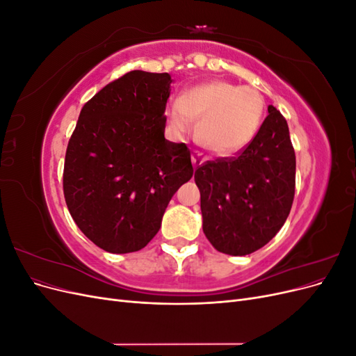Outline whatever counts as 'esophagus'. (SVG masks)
Instances as JSON below:
<instances>
[{
    "mask_svg": "<svg viewBox=\"0 0 356 356\" xmlns=\"http://www.w3.org/2000/svg\"><path fill=\"white\" fill-rule=\"evenodd\" d=\"M191 161H193V166L197 168V166H200V165L203 163L204 157H203L199 152H193V154H191Z\"/></svg>",
    "mask_w": 356,
    "mask_h": 356,
    "instance_id": "esophagus-1",
    "label": "esophagus"
}]
</instances>
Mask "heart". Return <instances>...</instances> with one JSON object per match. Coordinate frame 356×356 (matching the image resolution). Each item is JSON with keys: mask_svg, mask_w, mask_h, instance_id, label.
I'll use <instances>...</instances> for the list:
<instances>
[{"mask_svg": "<svg viewBox=\"0 0 356 356\" xmlns=\"http://www.w3.org/2000/svg\"><path fill=\"white\" fill-rule=\"evenodd\" d=\"M166 114L178 135L188 134L193 120H199V141L215 156L229 157L242 152L257 135L264 98L252 88L213 81L182 93L179 101L169 104Z\"/></svg>", "mask_w": 356, "mask_h": 356, "instance_id": "obj_1", "label": "heart"}]
</instances>
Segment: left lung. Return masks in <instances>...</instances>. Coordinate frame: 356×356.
Wrapping results in <instances>:
<instances>
[{
  "label": "left lung",
  "instance_id": "8db88e82",
  "mask_svg": "<svg viewBox=\"0 0 356 356\" xmlns=\"http://www.w3.org/2000/svg\"><path fill=\"white\" fill-rule=\"evenodd\" d=\"M252 141L232 157L204 161L195 172L203 233L215 250L248 255L286 221L296 193V153L285 117L273 105Z\"/></svg>",
  "mask_w": 356,
  "mask_h": 356
}]
</instances>
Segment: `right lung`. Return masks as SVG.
Returning a JSON list of instances; mask_svg holds the SVG:
<instances>
[{
    "label": "right lung",
    "mask_w": 356,
    "mask_h": 356,
    "mask_svg": "<svg viewBox=\"0 0 356 356\" xmlns=\"http://www.w3.org/2000/svg\"><path fill=\"white\" fill-rule=\"evenodd\" d=\"M168 72L131 71L84 104L63 165L72 220L106 252L143 250L193 177L188 147L165 139Z\"/></svg>",
    "instance_id": "obj_1"
}]
</instances>
